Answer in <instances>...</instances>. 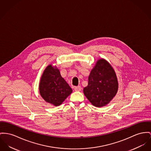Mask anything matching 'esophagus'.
Returning <instances> with one entry per match:
<instances>
[{"label":"esophagus","mask_w":151,"mask_h":151,"mask_svg":"<svg viewBox=\"0 0 151 151\" xmlns=\"http://www.w3.org/2000/svg\"><path fill=\"white\" fill-rule=\"evenodd\" d=\"M81 87L80 86H75L74 88V91H80L81 90Z\"/></svg>","instance_id":"1"}]
</instances>
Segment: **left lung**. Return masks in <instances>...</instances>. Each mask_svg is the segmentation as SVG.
<instances>
[{"label":"left lung","mask_w":151,"mask_h":151,"mask_svg":"<svg viewBox=\"0 0 151 151\" xmlns=\"http://www.w3.org/2000/svg\"><path fill=\"white\" fill-rule=\"evenodd\" d=\"M119 83L116 72L105 59L97 60L91 70L88 85L83 88V93L96 107L108 105L116 95Z\"/></svg>","instance_id":"8db88e82"}]
</instances>
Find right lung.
I'll return each mask as SVG.
<instances>
[{"label":"right lung","instance_id":"add662e5","mask_svg":"<svg viewBox=\"0 0 151 151\" xmlns=\"http://www.w3.org/2000/svg\"><path fill=\"white\" fill-rule=\"evenodd\" d=\"M39 91L43 99L55 106L62 104L73 91L62 77L60 70L52 64L49 65L42 73Z\"/></svg>","mask_w":151,"mask_h":151}]
</instances>
